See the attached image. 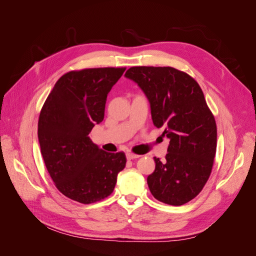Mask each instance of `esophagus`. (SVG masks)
<instances>
[{
  "instance_id": "esophagus-1",
  "label": "esophagus",
  "mask_w": 256,
  "mask_h": 256,
  "mask_svg": "<svg viewBox=\"0 0 256 256\" xmlns=\"http://www.w3.org/2000/svg\"><path fill=\"white\" fill-rule=\"evenodd\" d=\"M126 157H127V159H128V160H132V159H136V158H138L140 156H138V154H134V152H127V154H126Z\"/></svg>"
}]
</instances>
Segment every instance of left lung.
<instances>
[{"label":"left lung","mask_w":256,"mask_h":256,"mask_svg":"<svg viewBox=\"0 0 256 256\" xmlns=\"http://www.w3.org/2000/svg\"><path fill=\"white\" fill-rule=\"evenodd\" d=\"M125 76L136 82L150 104L154 125L164 128L170 144L166 161L154 157L147 177L154 198L180 206L202 191L212 173L216 125L198 83L173 67L136 66Z\"/></svg>","instance_id":"obj_1"}]
</instances>
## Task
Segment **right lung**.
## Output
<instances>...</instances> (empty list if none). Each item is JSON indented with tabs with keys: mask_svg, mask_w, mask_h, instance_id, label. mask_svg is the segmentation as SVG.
<instances>
[{
	"mask_svg": "<svg viewBox=\"0 0 256 256\" xmlns=\"http://www.w3.org/2000/svg\"><path fill=\"white\" fill-rule=\"evenodd\" d=\"M125 70L69 72L58 80L40 111L38 140L46 168L58 191L79 203L109 196L126 166L125 154L100 150L88 136L104 120L108 94Z\"/></svg>",
	"mask_w": 256,
	"mask_h": 256,
	"instance_id": "1",
	"label": "right lung"
}]
</instances>
